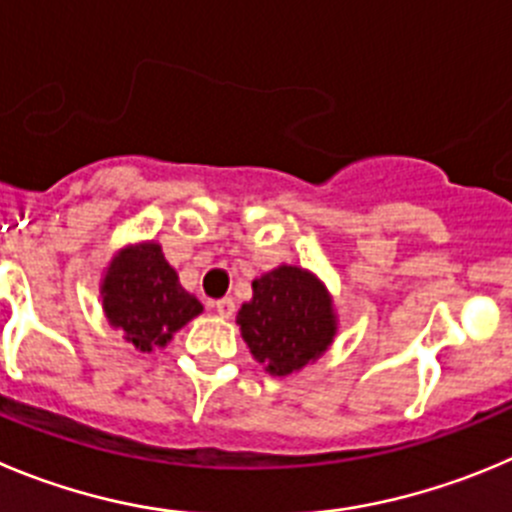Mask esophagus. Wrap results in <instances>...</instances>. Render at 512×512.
<instances>
[{"label":"esophagus","mask_w":512,"mask_h":512,"mask_svg":"<svg viewBox=\"0 0 512 512\" xmlns=\"http://www.w3.org/2000/svg\"><path fill=\"white\" fill-rule=\"evenodd\" d=\"M214 310H217L222 318H232V315H234V300L232 298L217 300V303H214Z\"/></svg>","instance_id":"esophagus-1"}]
</instances>
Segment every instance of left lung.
<instances>
[{
	"instance_id": "8db88e82",
	"label": "left lung",
	"mask_w": 512,
	"mask_h": 512,
	"mask_svg": "<svg viewBox=\"0 0 512 512\" xmlns=\"http://www.w3.org/2000/svg\"><path fill=\"white\" fill-rule=\"evenodd\" d=\"M237 326L267 374L288 376L328 351L336 336V310L313 272L280 265L252 280V300Z\"/></svg>"
}]
</instances>
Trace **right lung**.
<instances>
[{"mask_svg":"<svg viewBox=\"0 0 512 512\" xmlns=\"http://www.w3.org/2000/svg\"><path fill=\"white\" fill-rule=\"evenodd\" d=\"M105 318L123 338L148 353L164 348L179 328L202 313V303L186 293L161 245H128L111 260L100 283Z\"/></svg>","mask_w":512,"mask_h":512,"instance_id":"add662e5","label":"right lung"}]
</instances>
